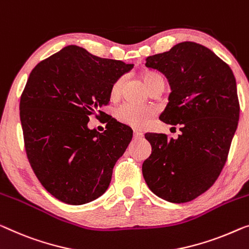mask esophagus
Returning <instances> with one entry per match:
<instances>
[{"instance_id": "1", "label": "esophagus", "mask_w": 249, "mask_h": 249, "mask_svg": "<svg viewBox=\"0 0 249 249\" xmlns=\"http://www.w3.org/2000/svg\"><path fill=\"white\" fill-rule=\"evenodd\" d=\"M133 136H134L135 140H140L143 137V133L139 132V131H134V134H133Z\"/></svg>"}]
</instances>
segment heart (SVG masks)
I'll return each instance as SVG.
<instances>
[{
    "label": "heart",
    "mask_w": 249,
    "mask_h": 249,
    "mask_svg": "<svg viewBox=\"0 0 249 249\" xmlns=\"http://www.w3.org/2000/svg\"><path fill=\"white\" fill-rule=\"evenodd\" d=\"M144 83L146 84L147 88L151 89L157 86L158 84L164 83V79L160 73L155 71H145L143 73ZM124 85V78H118L110 88V98L117 99L122 94V89ZM154 115V110L151 107L139 106L134 104H124L118 107L116 110V117L118 121L126 125L132 126L134 128H143L148 124V122Z\"/></svg>",
    "instance_id": "b5f03b06"
}]
</instances>
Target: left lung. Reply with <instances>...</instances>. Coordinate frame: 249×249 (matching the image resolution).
Instances as JSON below:
<instances>
[{
    "mask_svg": "<svg viewBox=\"0 0 249 249\" xmlns=\"http://www.w3.org/2000/svg\"><path fill=\"white\" fill-rule=\"evenodd\" d=\"M145 66L168 79L171 94L160 120L181 134H145L152 153L142 165L144 180L163 200L191 201L214 183L227 160L239 120L235 76L210 49L190 41L150 55Z\"/></svg>",
    "mask_w": 249,
    "mask_h": 249,
    "instance_id": "8db88e82",
    "label": "left lung"
}]
</instances>
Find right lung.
Segmentation results:
<instances>
[{
	"instance_id": "right-lung-1",
	"label": "right lung",
	"mask_w": 249,
	"mask_h": 249,
	"mask_svg": "<svg viewBox=\"0 0 249 249\" xmlns=\"http://www.w3.org/2000/svg\"><path fill=\"white\" fill-rule=\"evenodd\" d=\"M133 66L68 46L30 73L20 99L25 152L43 188L60 201L84 205L108 188L133 131L110 117L99 133L88 127L89 116H105L110 88Z\"/></svg>"
}]
</instances>
